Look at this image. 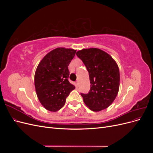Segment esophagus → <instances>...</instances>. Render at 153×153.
Segmentation results:
<instances>
[{"instance_id": "obj_1", "label": "esophagus", "mask_w": 153, "mask_h": 153, "mask_svg": "<svg viewBox=\"0 0 153 153\" xmlns=\"http://www.w3.org/2000/svg\"><path fill=\"white\" fill-rule=\"evenodd\" d=\"M75 87H76V88L78 87V82L77 81L75 82Z\"/></svg>"}]
</instances>
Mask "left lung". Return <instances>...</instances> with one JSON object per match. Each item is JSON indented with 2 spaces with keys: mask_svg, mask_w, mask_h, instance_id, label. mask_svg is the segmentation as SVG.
Segmentation results:
<instances>
[{
  "mask_svg": "<svg viewBox=\"0 0 153 153\" xmlns=\"http://www.w3.org/2000/svg\"><path fill=\"white\" fill-rule=\"evenodd\" d=\"M76 54L89 75V92L80 93L84 102L94 112L108 108L119 91L120 75L117 63L109 54L98 48L83 49Z\"/></svg>",
  "mask_w": 153,
  "mask_h": 153,
  "instance_id": "8db88e82",
  "label": "left lung"
}]
</instances>
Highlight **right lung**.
Segmentation results:
<instances>
[{"label":"right lung","instance_id":"1","mask_svg":"<svg viewBox=\"0 0 153 153\" xmlns=\"http://www.w3.org/2000/svg\"><path fill=\"white\" fill-rule=\"evenodd\" d=\"M76 50L57 48L41 60L36 69L34 85L38 98L44 107L51 112L61 109L69 93L75 89L68 80V66Z\"/></svg>","mask_w":153,"mask_h":153}]
</instances>
